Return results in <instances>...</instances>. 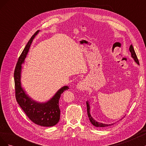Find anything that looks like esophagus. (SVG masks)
Listing matches in <instances>:
<instances>
[{"label":"esophagus","mask_w":146,"mask_h":146,"mask_svg":"<svg viewBox=\"0 0 146 146\" xmlns=\"http://www.w3.org/2000/svg\"><path fill=\"white\" fill-rule=\"evenodd\" d=\"M77 88L78 90L80 91H85V90L87 89V83L84 80L80 82L77 84Z\"/></svg>","instance_id":"34e87169"}]
</instances>
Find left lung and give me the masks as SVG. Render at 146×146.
<instances>
[{"instance_id": "left-lung-1", "label": "left lung", "mask_w": 146, "mask_h": 146, "mask_svg": "<svg viewBox=\"0 0 146 146\" xmlns=\"http://www.w3.org/2000/svg\"><path fill=\"white\" fill-rule=\"evenodd\" d=\"M129 50H130V52H131V57L134 59L135 62H136L137 64H139V61H138V58H137V56H136V53H135V50H134L133 46L131 45V46H130ZM86 107H87V113H88V117H89V119H90V121L91 123L94 126L97 127H108V126H110V125H113V123H111V124H105V123H103L98 122L94 120V119L93 118H92V117L91 116V114H90V107L89 102H88V101H86Z\"/></svg>"}]
</instances>
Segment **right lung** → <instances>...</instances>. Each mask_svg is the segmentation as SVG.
<instances>
[{
	"label": "right lung",
	"instance_id": "right-lung-1",
	"mask_svg": "<svg viewBox=\"0 0 146 146\" xmlns=\"http://www.w3.org/2000/svg\"><path fill=\"white\" fill-rule=\"evenodd\" d=\"M39 32L38 30L30 38L17 61L14 72L15 96L21 108L33 122L42 127H52L56 125L60 120L59 100L61 94L68 90L69 86H64L60 88L49 100L40 103L33 100L25 93L21 82L22 64L24 63L33 39Z\"/></svg>",
	"mask_w": 146,
	"mask_h": 146
}]
</instances>
